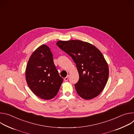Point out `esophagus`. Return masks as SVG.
Segmentation results:
<instances>
[{
  "label": "esophagus",
  "mask_w": 134,
  "mask_h": 134,
  "mask_svg": "<svg viewBox=\"0 0 134 134\" xmlns=\"http://www.w3.org/2000/svg\"><path fill=\"white\" fill-rule=\"evenodd\" d=\"M68 79H69V76H67V77H66L64 79V81H65V82H67V81H68Z\"/></svg>",
  "instance_id": "34e87169"
}]
</instances>
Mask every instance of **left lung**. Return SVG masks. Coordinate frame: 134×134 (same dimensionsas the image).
I'll list each match as a JSON object with an SVG mask.
<instances>
[{
    "label": "left lung",
    "instance_id": "1",
    "mask_svg": "<svg viewBox=\"0 0 134 134\" xmlns=\"http://www.w3.org/2000/svg\"><path fill=\"white\" fill-rule=\"evenodd\" d=\"M56 44L76 64L80 77L75 84L77 94L85 100L98 96L109 77L108 65L101 51L93 44L80 40L59 41Z\"/></svg>",
    "mask_w": 134,
    "mask_h": 134
}]
</instances>
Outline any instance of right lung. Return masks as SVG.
<instances>
[{"label":"right lung","instance_id":"right-lung-1","mask_svg":"<svg viewBox=\"0 0 134 134\" xmlns=\"http://www.w3.org/2000/svg\"><path fill=\"white\" fill-rule=\"evenodd\" d=\"M25 76L31 91L44 100L53 98L63 82L54 64L52 53L45 44L37 48L31 55Z\"/></svg>","mask_w":134,"mask_h":134}]
</instances>
